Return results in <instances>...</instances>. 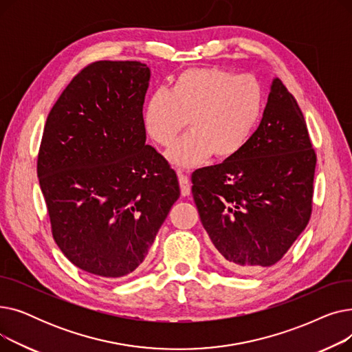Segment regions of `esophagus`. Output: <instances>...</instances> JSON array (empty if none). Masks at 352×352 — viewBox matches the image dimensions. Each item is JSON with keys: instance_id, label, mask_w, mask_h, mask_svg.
<instances>
[{"instance_id": "1", "label": "esophagus", "mask_w": 352, "mask_h": 352, "mask_svg": "<svg viewBox=\"0 0 352 352\" xmlns=\"http://www.w3.org/2000/svg\"><path fill=\"white\" fill-rule=\"evenodd\" d=\"M178 174V181H179V187H181V194L184 197L190 195L191 192V182H190V178L184 174L182 171H177Z\"/></svg>"}]
</instances>
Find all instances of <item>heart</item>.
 Returning a JSON list of instances; mask_svg holds the SVG:
<instances>
[{
	"label": "heart",
	"instance_id": "heart-1",
	"mask_svg": "<svg viewBox=\"0 0 352 352\" xmlns=\"http://www.w3.org/2000/svg\"><path fill=\"white\" fill-rule=\"evenodd\" d=\"M264 91L252 76H235L221 68H190L175 77L170 89H155L142 108V125L155 144L166 146L186 126L168 151L177 168H195L212 154L236 155L261 118Z\"/></svg>",
	"mask_w": 352,
	"mask_h": 352
}]
</instances>
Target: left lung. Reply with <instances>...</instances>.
<instances>
[{"instance_id": "left-lung-1", "label": "left lung", "mask_w": 352, "mask_h": 352, "mask_svg": "<svg viewBox=\"0 0 352 352\" xmlns=\"http://www.w3.org/2000/svg\"><path fill=\"white\" fill-rule=\"evenodd\" d=\"M316 164L301 109L274 78L247 145L191 177L202 227L228 270L255 274L281 260L309 221Z\"/></svg>"}]
</instances>
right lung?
I'll use <instances>...</instances> for the list:
<instances>
[{
    "label": "right lung",
    "instance_id": "obj_1",
    "mask_svg": "<svg viewBox=\"0 0 352 352\" xmlns=\"http://www.w3.org/2000/svg\"><path fill=\"white\" fill-rule=\"evenodd\" d=\"M150 78L138 61L91 64L45 122L36 173L54 239L100 278H122L142 264L179 197L177 174L145 144Z\"/></svg>",
    "mask_w": 352,
    "mask_h": 352
}]
</instances>
